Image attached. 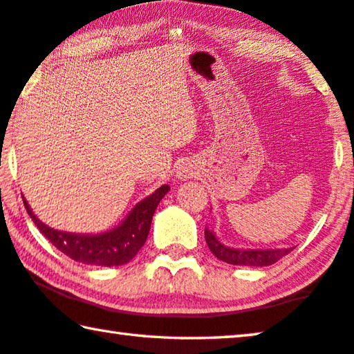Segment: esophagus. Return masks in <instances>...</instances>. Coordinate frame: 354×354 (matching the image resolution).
Returning <instances> with one entry per match:
<instances>
[{
	"instance_id": "1",
	"label": "esophagus",
	"mask_w": 354,
	"mask_h": 354,
	"mask_svg": "<svg viewBox=\"0 0 354 354\" xmlns=\"http://www.w3.org/2000/svg\"><path fill=\"white\" fill-rule=\"evenodd\" d=\"M192 171H194V170H192L190 164H183L176 171V178L181 179V181H187V179L192 178V175H194Z\"/></svg>"
}]
</instances>
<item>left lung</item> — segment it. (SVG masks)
Masks as SVG:
<instances>
[{"label": "left lung", "mask_w": 354, "mask_h": 354, "mask_svg": "<svg viewBox=\"0 0 354 354\" xmlns=\"http://www.w3.org/2000/svg\"><path fill=\"white\" fill-rule=\"evenodd\" d=\"M205 237L209 250L212 251L217 259L231 266H248V267H267L278 262L281 257L289 254L293 247L289 248H270V250H251V248H232L221 243L212 230L206 227Z\"/></svg>", "instance_id": "obj_1"}]
</instances>
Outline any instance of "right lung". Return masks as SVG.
<instances>
[{
	"label": "right lung",
	"instance_id": "obj_1",
	"mask_svg": "<svg viewBox=\"0 0 354 354\" xmlns=\"http://www.w3.org/2000/svg\"><path fill=\"white\" fill-rule=\"evenodd\" d=\"M169 190L170 187L167 184L160 185L151 195L137 203L122 220V223L109 231L98 232V234H76V232L57 231L35 217L25 196H23V203H25L29 217L32 218L41 234L64 254L76 262L88 263V266L117 267L128 263L147 242L153 214Z\"/></svg>",
	"mask_w": 354,
	"mask_h": 354
}]
</instances>
